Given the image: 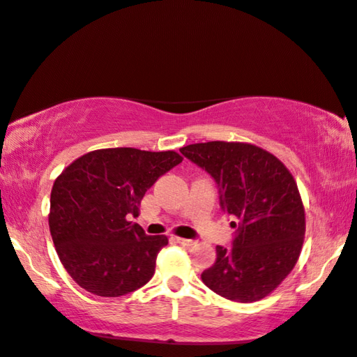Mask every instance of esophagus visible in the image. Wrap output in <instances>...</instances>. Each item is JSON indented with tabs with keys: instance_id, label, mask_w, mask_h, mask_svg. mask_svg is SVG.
Masks as SVG:
<instances>
[{
	"instance_id": "1",
	"label": "esophagus",
	"mask_w": 357,
	"mask_h": 357,
	"mask_svg": "<svg viewBox=\"0 0 357 357\" xmlns=\"http://www.w3.org/2000/svg\"><path fill=\"white\" fill-rule=\"evenodd\" d=\"M176 240L177 243H180V244H183V245H194L195 244V241L194 240H188V238H181V236H176Z\"/></svg>"
}]
</instances>
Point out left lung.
<instances>
[{"mask_svg":"<svg viewBox=\"0 0 357 357\" xmlns=\"http://www.w3.org/2000/svg\"><path fill=\"white\" fill-rule=\"evenodd\" d=\"M220 186V203L238 223L232 248L202 273L217 295L255 303L287 278L303 249L305 211L298 185L278 157L244 142H206L180 148Z\"/></svg>","mask_w":357,"mask_h":357,"instance_id":"left-lung-1","label":"left lung"}]
</instances>
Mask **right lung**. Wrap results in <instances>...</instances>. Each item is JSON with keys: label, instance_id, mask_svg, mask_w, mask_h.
<instances>
[{"label": "right lung", "instance_id": "1", "mask_svg": "<svg viewBox=\"0 0 357 357\" xmlns=\"http://www.w3.org/2000/svg\"><path fill=\"white\" fill-rule=\"evenodd\" d=\"M176 151L105 148L81 155L54 180L49 226L58 257L86 291L117 298L144 287L155 272L165 235H146L128 215L155 180L178 165Z\"/></svg>", "mask_w": 357, "mask_h": 357}]
</instances>
